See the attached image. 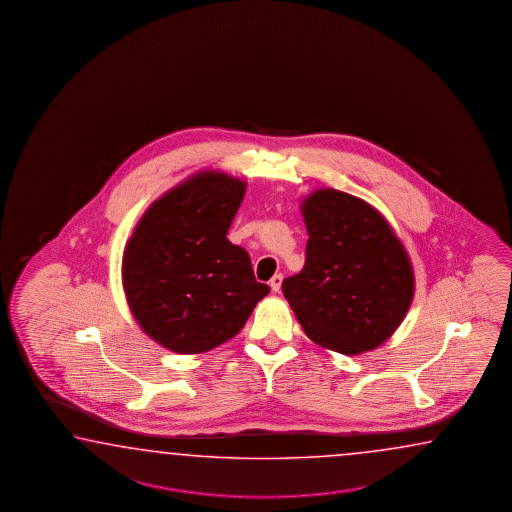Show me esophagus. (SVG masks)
<instances>
[{
	"instance_id": "34e87169",
	"label": "esophagus",
	"mask_w": 512,
	"mask_h": 512,
	"mask_svg": "<svg viewBox=\"0 0 512 512\" xmlns=\"http://www.w3.org/2000/svg\"><path fill=\"white\" fill-rule=\"evenodd\" d=\"M281 281H283V276H281V274H274V276H272L271 281H269V285H271L272 291H280Z\"/></svg>"
}]
</instances>
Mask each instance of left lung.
<instances>
[{"instance_id": "left-lung-1", "label": "left lung", "mask_w": 512, "mask_h": 512, "mask_svg": "<svg viewBox=\"0 0 512 512\" xmlns=\"http://www.w3.org/2000/svg\"><path fill=\"white\" fill-rule=\"evenodd\" d=\"M305 265L281 283L305 334L354 356L391 338L411 307L414 272L389 221L367 201L320 189L301 203Z\"/></svg>"}]
</instances>
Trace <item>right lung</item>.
I'll return each instance as SVG.
<instances>
[{"label": "right lung", "mask_w": 512, "mask_h": 512, "mask_svg": "<svg viewBox=\"0 0 512 512\" xmlns=\"http://www.w3.org/2000/svg\"><path fill=\"white\" fill-rule=\"evenodd\" d=\"M245 181L203 171L141 216L123 252V289L145 334L178 354L234 338L271 289L245 249L227 240Z\"/></svg>", "instance_id": "right-lung-1"}]
</instances>
